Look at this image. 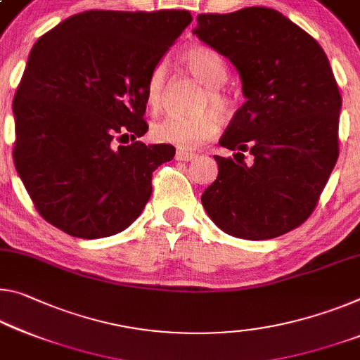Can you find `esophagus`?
<instances>
[{"mask_svg":"<svg viewBox=\"0 0 360 360\" xmlns=\"http://www.w3.org/2000/svg\"><path fill=\"white\" fill-rule=\"evenodd\" d=\"M195 158H197L195 153L184 152V150L176 152V160H181V162H192V160H195Z\"/></svg>","mask_w":360,"mask_h":360,"instance_id":"obj_1","label":"esophagus"}]
</instances>
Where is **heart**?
Instances as JSON below:
<instances>
[{"label":"heart","mask_w":360,"mask_h":360,"mask_svg":"<svg viewBox=\"0 0 360 360\" xmlns=\"http://www.w3.org/2000/svg\"><path fill=\"white\" fill-rule=\"evenodd\" d=\"M182 60L198 82L207 89L205 107L214 108L219 115L231 112V99L219 86L227 78V67L222 57L207 46H191L182 53ZM165 79H167V64L158 62L147 78V101L152 108H158L163 98ZM219 122L216 113L203 112L193 117L168 115L160 120L153 127V136L162 142H169L182 149H193L203 141H208L218 133Z\"/></svg>","instance_id":"heart-1"}]
</instances>
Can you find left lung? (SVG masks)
<instances>
[{"instance_id":"8db88e82","label":"left lung","mask_w":360,"mask_h":360,"mask_svg":"<svg viewBox=\"0 0 360 360\" xmlns=\"http://www.w3.org/2000/svg\"><path fill=\"white\" fill-rule=\"evenodd\" d=\"M192 33L232 62L247 99L219 139L242 160L214 155L203 208L232 237L287 233L309 218L338 160L341 96L327 56L288 17L258 6L200 14Z\"/></svg>"}]
</instances>
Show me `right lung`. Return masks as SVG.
Masks as SVG:
<instances>
[{"label": "right lung", "mask_w": 360, "mask_h": 360, "mask_svg": "<svg viewBox=\"0 0 360 360\" xmlns=\"http://www.w3.org/2000/svg\"><path fill=\"white\" fill-rule=\"evenodd\" d=\"M192 22L189 11H86L38 39L13 112L14 165L38 213L78 238L110 237L138 219L171 144L149 129L147 78ZM127 137L129 146H117Z\"/></svg>", "instance_id": "obj_1"}]
</instances>
